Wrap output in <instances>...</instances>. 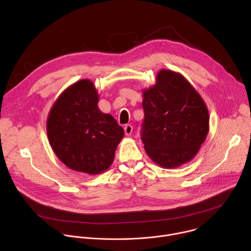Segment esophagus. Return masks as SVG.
I'll return each instance as SVG.
<instances>
[{
    "label": "esophagus",
    "mask_w": 251,
    "mask_h": 251,
    "mask_svg": "<svg viewBox=\"0 0 251 251\" xmlns=\"http://www.w3.org/2000/svg\"><path fill=\"white\" fill-rule=\"evenodd\" d=\"M124 131H125V134H126L127 136H130V135L132 134V132H133V127H132L130 124H127V125H125V127H124Z\"/></svg>",
    "instance_id": "esophagus-1"
}]
</instances>
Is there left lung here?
Returning <instances> with one entry per match:
<instances>
[{"instance_id": "obj_1", "label": "left lung", "mask_w": 251, "mask_h": 251, "mask_svg": "<svg viewBox=\"0 0 251 251\" xmlns=\"http://www.w3.org/2000/svg\"><path fill=\"white\" fill-rule=\"evenodd\" d=\"M142 141L150 159L174 169L197 155L209 130L207 107L195 87L178 73L161 69L156 83L142 90Z\"/></svg>"}]
</instances>
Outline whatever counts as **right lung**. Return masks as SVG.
<instances>
[{
	"mask_svg": "<svg viewBox=\"0 0 251 251\" xmlns=\"http://www.w3.org/2000/svg\"><path fill=\"white\" fill-rule=\"evenodd\" d=\"M94 83L81 79L68 86L50 110L47 132L56 157L69 169L98 175L109 169L124 130L98 108Z\"/></svg>",
	"mask_w": 251,
	"mask_h": 251,
	"instance_id": "add662e5",
	"label": "right lung"
}]
</instances>
